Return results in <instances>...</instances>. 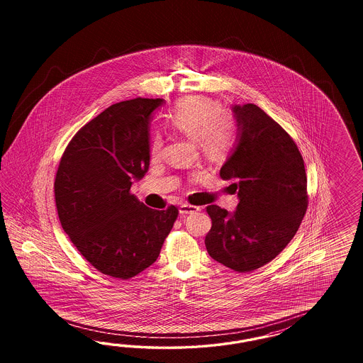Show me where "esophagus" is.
Returning <instances> with one entry per match:
<instances>
[{
    "instance_id": "esophagus-1",
    "label": "esophagus",
    "mask_w": 363,
    "mask_h": 363,
    "mask_svg": "<svg viewBox=\"0 0 363 363\" xmlns=\"http://www.w3.org/2000/svg\"><path fill=\"white\" fill-rule=\"evenodd\" d=\"M199 210L201 209L198 206L187 205V203H184V205L179 206V213L181 214H191V213H196V211H199Z\"/></svg>"
}]
</instances>
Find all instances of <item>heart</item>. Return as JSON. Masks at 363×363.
<instances>
[{"mask_svg": "<svg viewBox=\"0 0 363 363\" xmlns=\"http://www.w3.org/2000/svg\"><path fill=\"white\" fill-rule=\"evenodd\" d=\"M169 123L177 132L197 141L201 149L217 157L225 153L233 143V133L228 125V111L220 102L205 97L185 99L169 117ZM162 152V140L155 135L150 143V155L157 160Z\"/></svg>", "mask_w": 363, "mask_h": 363, "instance_id": "1", "label": "heart"}]
</instances>
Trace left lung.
Listing matches in <instances>:
<instances>
[{"mask_svg": "<svg viewBox=\"0 0 363 363\" xmlns=\"http://www.w3.org/2000/svg\"><path fill=\"white\" fill-rule=\"evenodd\" d=\"M237 140L222 179H234L233 213L210 205V257L240 273L274 259L293 240L308 209V178L293 138L254 104L233 105Z\"/></svg>", "mask_w": 363, "mask_h": 363, "instance_id": "8db88e82", "label": "left lung"}]
</instances>
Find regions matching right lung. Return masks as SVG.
Wrapping results in <instances>:
<instances>
[{
    "mask_svg": "<svg viewBox=\"0 0 363 363\" xmlns=\"http://www.w3.org/2000/svg\"><path fill=\"white\" fill-rule=\"evenodd\" d=\"M162 99L114 104L78 130L55 181L60 222L78 252L102 274L129 279L153 264L178 216L130 194L150 164L152 113Z\"/></svg>",
    "mask_w": 363,
    "mask_h": 363,
    "instance_id": "right-lung-1",
    "label": "right lung"
}]
</instances>
